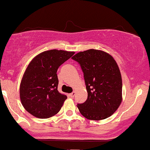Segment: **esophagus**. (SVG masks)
I'll return each instance as SVG.
<instances>
[{
  "label": "esophagus",
  "instance_id": "34e87169",
  "mask_svg": "<svg viewBox=\"0 0 150 150\" xmlns=\"http://www.w3.org/2000/svg\"><path fill=\"white\" fill-rule=\"evenodd\" d=\"M75 95V92H72V93H70V94H69V96L71 98H73V97H74V96Z\"/></svg>",
  "mask_w": 150,
  "mask_h": 150
}]
</instances>
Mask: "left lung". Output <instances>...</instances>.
Here are the masks:
<instances>
[{"label": "left lung", "instance_id": "8db88e82", "mask_svg": "<svg viewBox=\"0 0 150 150\" xmlns=\"http://www.w3.org/2000/svg\"><path fill=\"white\" fill-rule=\"evenodd\" d=\"M84 73L87 99L77 105L81 114L89 120L107 118L122 101V77L116 61L109 53L97 49L80 51L72 57Z\"/></svg>", "mask_w": 150, "mask_h": 150}]
</instances>
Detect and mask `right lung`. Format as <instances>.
<instances>
[{
    "label": "right lung",
    "instance_id": "right-lung-1",
    "mask_svg": "<svg viewBox=\"0 0 150 150\" xmlns=\"http://www.w3.org/2000/svg\"><path fill=\"white\" fill-rule=\"evenodd\" d=\"M74 51L52 49L36 56L27 65L20 86L23 107L32 116L49 118L58 113L67 99L58 92L57 70Z\"/></svg>",
    "mask_w": 150,
    "mask_h": 150
}]
</instances>
